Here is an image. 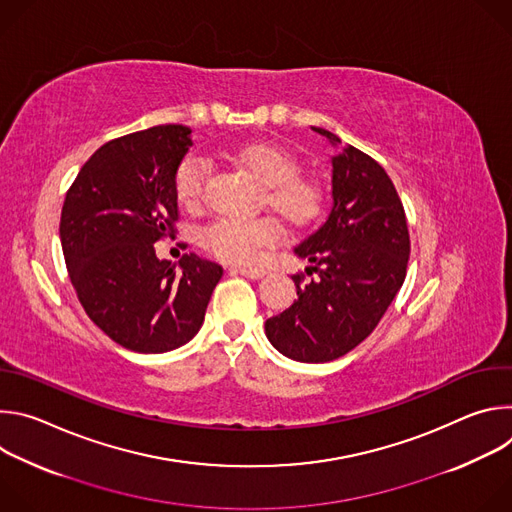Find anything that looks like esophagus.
Listing matches in <instances>:
<instances>
[{
	"label": "esophagus",
	"instance_id": "obj_1",
	"mask_svg": "<svg viewBox=\"0 0 512 512\" xmlns=\"http://www.w3.org/2000/svg\"><path fill=\"white\" fill-rule=\"evenodd\" d=\"M231 271L239 273V275H245L249 279H259V277H263L267 273L265 269H259V267H233Z\"/></svg>",
	"mask_w": 512,
	"mask_h": 512
}]
</instances>
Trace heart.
Masks as SVG:
<instances>
[{
    "label": "heart",
    "instance_id": "b5f03b06",
    "mask_svg": "<svg viewBox=\"0 0 512 512\" xmlns=\"http://www.w3.org/2000/svg\"><path fill=\"white\" fill-rule=\"evenodd\" d=\"M233 162L247 170L265 188L267 204L289 225L308 227L324 208L322 186L306 176H298L300 164L287 150L273 143H249L231 154ZM206 162L200 156H186L174 174L176 200L194 210L200 206L206 180ZM279 237L271 218L223 216L208 223L200 241L206 251L229 263H249L261 247Z\"/></svg>",
    "mask_w": 512,
    "mask_h": 512
}]
</instances>
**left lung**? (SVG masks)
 I'll return each mask as SVG.
<instances>
[{"label":"left lung","instance_id":"8db88e82","mask_svg":"<svg viewBox=\"0 0 512 512\" xmlns=\"http://www.w3.org/2000/svg\"><path fill=\"white\" fill-rule=\"evenodd\" d=\"M334 145L340 137L312 127ZM332 208L326 223L296 247L312 265L298 300L265 322L269 342L287 358L328 362L367 338L407 275L409 231L403 202L385 168L346 145L332 158Z\"/></svg>","mask_w":512,"mask_h":512}]
</instances>
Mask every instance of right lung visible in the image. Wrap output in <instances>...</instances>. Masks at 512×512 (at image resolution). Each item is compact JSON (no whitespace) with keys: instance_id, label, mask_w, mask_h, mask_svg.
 <instances>
[{"instance_id":"obj_1","label":"right lung","mask_w":512,"mask_h":512,"mask_svg":"<svg viewBox=\"0 0 512 512\" xmlns=\"http://www.w3.org/2000/svg\"><path fill=\"white\" fill-rule=\"evenodd\" d=\"M192 145L186 125L127 133L85 162L66 192L60 243L87 316L119 346L160 354L200 330L223 267L196 253L160 261L154 243L174 237V174Z\"/></svg>"}]
</instances>
